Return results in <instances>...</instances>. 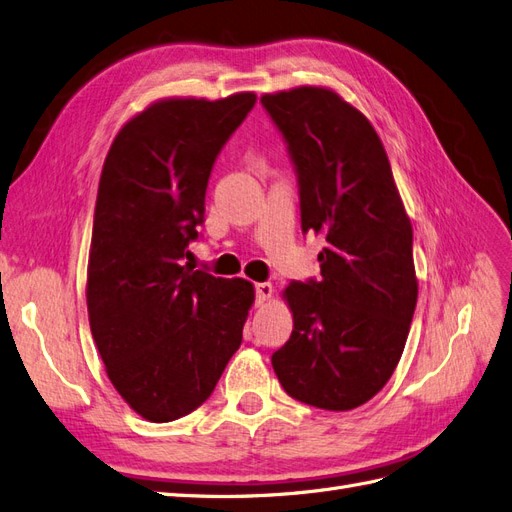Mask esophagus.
I'll use <instances>...</instances> for the list:
<instances>
[{
    "label": "esophagus",
    "instance_id": "34e87169",
    "mask_svg": "<svg viewBox=\"0 0 512 512\" xmlns=\"http://www.w3.org/2000/svg\"><path fill=\"white\" fill-rule=\"evenodd\" d=\"M273 296L271 284H256V305H264Z\"/></svg>",
    "mask_w": 512,
    "mask_h": 512
}]
</instances>
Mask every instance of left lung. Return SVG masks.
<instances>
[{"label":"left lung","instance_id":"8db88e82","mask_svg":"<svg viewBox=\"0 0 512 512\" xmlns=\"http://www.w3.org/2000/svg\"><path fill=\"white\" fill-rule=\"evenodd\" d=\"M284 135L301 192L303 233L322 235L320 281H292L290 341L271 356L284 390L349 411L390 381L417 305L413 228L368 118L332 88L260 97Z\"/></svg>","mask_w":512,"mask_h":512}]
</instances>
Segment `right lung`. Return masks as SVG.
Masks as SVG:
<instances>
[{
    "label": "right lung",
    "mask_w": 512,
    "mask_h": 512,
    "mask_svg": "<svg viewBox=\"0 0 512 512\" xmlns=\"http://www.w3.org/2000/svg\"><path fill=\"white\" fill-rule=\"evenodd\" d=\"M254 103V93L161 99L118 131L105 156L88 322L116 392L154 424L201 407L241 345L254 286L184 258L205 218L211 167Z\"/></svg>",
    "instance_id": "add662e5"
}]
</instances>
